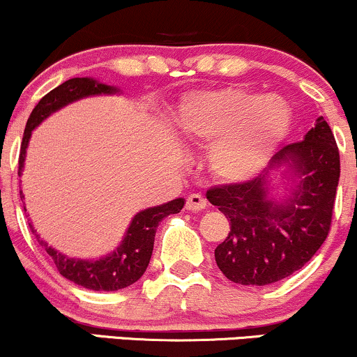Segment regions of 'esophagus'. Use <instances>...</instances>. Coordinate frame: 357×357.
<instances>
[{
	"label": "esophagus",
	"mask_w": 357,
	"mask_h": 357,
	"mask_svg": "<svg viewBox=\"0 0 357 357\" xmlns=\"http://www.w3.org/2000/svg\"><path fill=\"white\" fill-rule=\"evenodd\" d=\"M205 207H207V200H205V197H202L200 194H190L187 197V202H185L187 211L199 212V211H204Z\"/></svg>",
	"instance_id": "obj_1"
}]
</instances>
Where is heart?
I'll return each instance as SVG.
<instances>
[{
	"label": "heart",
	"instance_id": "heart-1",
	"mask_svg": "<svg viewBox=\"0 0 357 357\" xmlns=\"http://www.w3.org/2000/svg\"><path fill=\"white\" fill-rule=\"evenodd\" d=\"M291 123L286 100L232 86L187 95L175 120L183 138L213 142L208 167L224 182L255 177L287 135Z\"/></svg>",
	"mask_w": 357,
	"mask_h": 357
}]
</instances>
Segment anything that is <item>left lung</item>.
<instances>
[{
    "instance_id": "1",
    "label": "left lung",
    "mask_w": 357,
    "mask_h": 357,
    "mask_svg": "<svg viewBox=\"0 0 357 357\" xmlns=\"http://www.w3.org/2000/svg\"><path fill=\"white\" fill-rule=\"evenodd\" d=\"M279 168L293 182L280 196L271 183ZM339 174L336 140L319 116L303 142L271 158L262 175L207 190L208 202L230 220L227 238L215 249L222 274L242 286H269L304 267L329 234Z\"/></svg>"
}]
</instances>
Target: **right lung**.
<instances>
[{
    "label": "right lung",
    "mask_w": 357,
    "mask_h": 357,
    "mask_svg": "<svg viewBox=\"0 0 357 357\" xmlns=\"http://www.w3.org/2000/svg\"><path fill=\"white\" fill-rule=\"evenodd\" d=\"M115 93H120V88L86 77L66 79L60 86H56L48 95H45L38 102L36 107L33 108L31 115L26 121L20 150V177L24 169V158H26V149L29 138H31V132L41 121L48 119L52 113L66 107V105L78 102V100L86 98V96ZM20 195L21 200H23V192H20ZM183 204H185L183 199H175L167 204L149 207L145 211L138 212L130 222L120 245L113 252L103 255L100 259H93V261L91 259L68 257V255L61 254L60 250L46 244L45 241H41L36 230L33 229L31 222H29V229L35 234L40 245L46 250V254L53 259L54 266H56L58 272L63 278L78 284V286L90 289V291H119V289L132 286L133 282H137L144 275L146 267H149L150 257H152L155 232H157L158 224L170 213H178L182 211Z\"/></svg>",
    "instance_id": "right-lung-1"
}]
</instances>
